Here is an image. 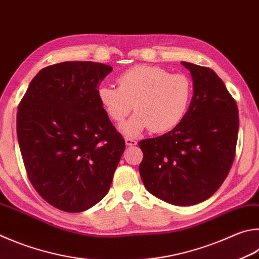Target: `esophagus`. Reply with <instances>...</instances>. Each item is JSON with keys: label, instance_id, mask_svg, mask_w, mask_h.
<instances>
[{"label": "esophagus", "instance_id": "obj_1", "mask_svg": "<svg viewBox=\"0 0 259 259\" xmlns=\"http://www.w3.org/2000/svg\"><path fill=\"white\" fill-rule=\"evenodd\" d=\"M125 145L126 146H136L137 145V140L134 138H125Z\"/></svg>", "mask_w": 259, "mask_h": 259}]
</instances>
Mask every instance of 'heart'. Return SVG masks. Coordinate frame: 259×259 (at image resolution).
Wrapping results in <instances>:
<instances>
[{"instance_id":"1","label":"heart","mask_w":259,"mask_h":259,"mask_svg":"<svg viewBox=\"0 0 259 259\" xmlns=\"http://www.w3.org/2000/svg\"><path fill=\"white\" fill-rule=\"evenodd\" d=\"M117 88L102 86L97 96L106 115L121 124L128 136H137L149 129L153 134H165L183 120L192 95L191 80L186 74L170 73L153 65L138 64L116 77Z\"/></svg>"}]
</instances>
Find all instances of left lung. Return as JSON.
<instances>
[{"mask_svg":"<svg viewBox=\"0 0 259 259\" xmlns=\"http://www.w3.org/2000/svg\"><path fill=\"white\" fill-rule=\"evenodd\" d=\"M194 80L189 110L175 129L140 140V178L150 194L166 203L191 206L214 194L236 156L237 103L207 67L181 62Z\"/></svg>","mask_w":259,"mask_h":259,"instance_id":"8db88e82","label":"left lung"}]
</instances>
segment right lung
<instances>
[{
	"instance_id": "right-lung-1",
	"label": "right lung",
	"mask_w": 259,
	"mask_h": 259,
	"mask_svg": "<svg viewBox=\"0 0 259 259\" xmlns=\"http://www.w3.org/2000/svg\"><path fill=\"white\" fill-rule=\"evenodd\" d=\"M111 65L69 61L41 69L17 113V136L28 179L50 205L86 210L109 191L125 149L97 92Z\"/></svg>"
}]
</instances>
